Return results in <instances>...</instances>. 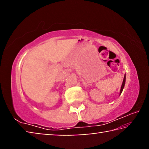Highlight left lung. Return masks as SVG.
<instances>
[{
	"label": "left lung",
	"instance_id": "left-lung-1",
	"mask_svg": "<svg viewBox=\"0 0 149 149\" xmlns=\"http://www.w3.org/2000/svg\"><path fill=\"white\" fill-rule=\"evenodd\" d=\"M126 75L125 74L124 75V77H123V83H122V87H121V89H120V95L122 94V93L123 91V88H124L125 86V79H126Z\"/></svg>",
	"mask_w": 149,
	"mask_h": 149
}]
</instances>
